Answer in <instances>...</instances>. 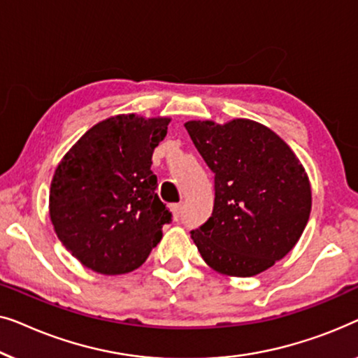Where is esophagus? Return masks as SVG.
Listing matches in <instances>:
<instances>
[{"instance_id": "esophagus-1", "label": "esophagus", "mask_w": 358, "mask_h": 358, "mask_svg": "<svg viewBox=\"0 0 358 358\" xmlns=\"http://www.w3.org/2000/svg\"><path fill=\"white\" fill-rule=\"evenodd\" d=\"M181 209H183V204H173L172 206V213L175 215V219H178L181 215Z\"/></svg>"}]
</instances>
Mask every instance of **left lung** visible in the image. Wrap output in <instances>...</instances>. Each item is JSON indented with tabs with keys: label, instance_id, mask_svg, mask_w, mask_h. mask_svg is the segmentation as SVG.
Returning a JSON list of instances; mask_svg holds the SVG:
<instances>
[{
	"label": "left lung",
	"instance_id": "obj_1",
	"mask_svg": "<svg viewBox=\"0 0 358 358\" xmlns=\"http://www.w3.org/2000/svg\"><path fill=\"white\" fill-rule=\"evenodd\" d=\"M214 173V209L191 238L214 271L251 278L294 248L311 210L305 169L274 131L251 120L185 123Z\"/></svg>",
	"mask_w": 358,
	"mask_h": 358
}]
</instances>
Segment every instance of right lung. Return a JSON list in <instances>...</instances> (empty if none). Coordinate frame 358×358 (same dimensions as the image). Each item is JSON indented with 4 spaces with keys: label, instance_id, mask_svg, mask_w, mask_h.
Instances as JSON below:
<instances>
[{
    "label": "right lung",
    "instance_id": "right-lung-1",
    "mask_svg": "<svg viewBox=\"0 0 358 358\" xmlns=\"http://www.w3.org/2000/svg\"><path fill=\"white\" fill-rule=\"evenodd\" d=\"M170 118L117 115L95 124L55 170L50 219L74 258L95 273L138 269L172 213L155 193L152 154Z\"/></svg>",
    "mask_w": 358,
    "mask_h": 358
}]
</instances>
